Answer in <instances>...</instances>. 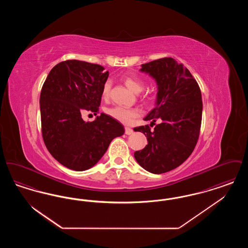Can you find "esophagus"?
I'll return each mask as SVG.
<instances>
[{
    "instance_id": "obj_1",
    "label": "esophagus",
    "mask_w": 248,
    "mask_h": 248,
    "mask_svg": "<svg viewBox=\"0 0 248 248\" xmlns=\"http://www.w3.org/2000/svg\"><path fill=\"white\" fill-rule=\"evenodd\" d=\"M133 132H134L133 129H131L129 127H125V134H126V135H128V136H129V135H132V134H133Z\"/></svg>"
}]
</instances>
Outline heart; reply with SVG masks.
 I'll list each match as a JSON object with an SVG mask.
<instances>
[{
    "label": "heart",
    "mask_w": 248,
    "mask_h": 248,
    "mask_svg": "<svg viewBox=\"0 0 248 248\" xmlns=\"http://www.w3.org/2000/svg\"><path fill=\"white\" fill-rule=\"evenodd\" d=\"M124 82L125 85L129 88L131 91L138 94L140 93L144 89V83L140 78L134 77V76H125L124 78ZM110 90V83L107 81L104 83L102 88V97L107 99L108 97ZM146 96H148V94ZM106 113L110 117L115 119L120 123L124 124H130L135 119L140 115V110L133 108H126V107L115 106L112 108H108L106 109Z\"/></svg>",
    "instance_id": "b5f03b06"
}]
</instances>
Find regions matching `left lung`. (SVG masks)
Listing matches in <instances>:
<instances>
[{
  "label": "left lung",
  "instance_id": "8db88e82",
  "mask_svg": "<svg viewBox=\"0 0 248 248\" xmlns=\"http://www.w3.org/2000/svg\"><path fill=\"white\" fill-rule=\"evenodd\" d=\"M141 72L157 84L155 108L144 118L154 124L134 128L141 132L148 145L136 152L137 162L153 174H163L183 164L193 152L199 138L202 102L200 87L183 64L172 58L142 64Z\"/></svg>",
  "mask_w": 248,
  "mask_h": 248
}]
</instances>
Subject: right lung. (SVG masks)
<instances>
[{"label":"right lung","mask_w":248,"mask_h":248,"mask_svg":"<svg viewBox=\"0 0 248 248\" xmlns=\"http://www.w3.org/2000/svg\"><path fill=\"white\" fill-rule=\"evenodd\" d=\"M76 59L62 61L48 74L40 95L42 133L49 153L75 171L93 167L109 143L124 133L122 124L101 113L83 121L85 111L98 112L108 71Z\"/></svg>","instance_id":"obj_1"}]
</instances>
